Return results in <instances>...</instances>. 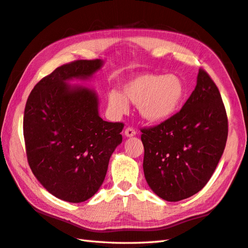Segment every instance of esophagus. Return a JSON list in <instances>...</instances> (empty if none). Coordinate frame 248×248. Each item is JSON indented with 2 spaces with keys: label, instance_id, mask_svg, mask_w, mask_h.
I'll list each match as a JSON object with an SVG mask.
<instances>
[{
  "label": "esophagus",
  "instance_id": "1",
  "mask_svg": "<svg viewBox=\"0 0 248 248\" xmlns=\"http://www.w3.org/2000/svg\"><path fill=\"white\" fill-rule=\"evenodd\" d=\"M124 134H125V136H126V137H127V138L134 137V136L136 135V130H135L133 127H127V128L125 129Z\"/></svg>",
  "mask_w": 248,
  "mask_h": 248
}]
</instances>
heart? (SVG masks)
I'll return each instance as SVG.
<instances>
[{
    "label": "heart",
    "instance_id": "heart-1",
    "mask_svg": "<svg viewBox=\"0 0 248 248\" xmlns=\"http://www.w3.org/2000/svg\"><path fill=\"white\" fill-rule=\"evenodd\" d=\"M186 96V85L174 74H141L122 87V94L111 91L108 106L117 114L128 109L127 102L137 105L141 117L149 122H163L179 110Z\"/></svg>",
    "mask_w": 248,
    "mask_h": 248
}]
</instances>
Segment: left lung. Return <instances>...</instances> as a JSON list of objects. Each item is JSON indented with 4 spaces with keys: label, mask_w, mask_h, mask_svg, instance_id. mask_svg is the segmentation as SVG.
<instances>
[{
    "label": "left lung",
    "mask_w": 248,
    "mask_h": 248,
    "mask_svg": "<svg viewBox=\"0 0 248 248\" xmlns=\"http://www.w3.org/2000/svg\"><path fill=\"white\" fill-rule=\"evenodd\" d=\"M141 133L144 176L156 195L175 202L203 188L228 137L225 106L206 72L199 70L196 88L178 113Z\"/></svg>",
    "instance_id": "8db88e82"
}]
</instances>
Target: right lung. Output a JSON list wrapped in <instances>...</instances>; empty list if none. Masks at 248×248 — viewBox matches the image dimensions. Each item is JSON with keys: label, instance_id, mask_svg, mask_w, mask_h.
<instances>
[{"label": "right lung", "instance_id": "obj_1", "mask_svg": "<svg viewBox=\"0 0 248 248\" xmlns=\"http://www.w3.org/2000/svg\"><path fill=\"white\" fill-rule=\"evenodd\" d=\"M103 65L98 59L79 60L58 67L35 85L24 109L32 172L50 194L73 203L97 193L111 155L122 142L124 124L99 117L95 91L68 83L90 79Z\"/></svg>", "mask_w": 248, "mask_h": 248}]
</instances>
